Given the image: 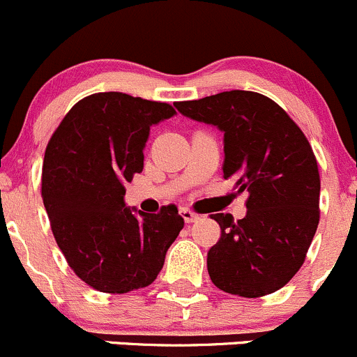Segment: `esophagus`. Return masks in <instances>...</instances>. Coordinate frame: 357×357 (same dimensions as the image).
<instances>
[{
    "mask_svg": "<svg viewBox=\"0 0 357 357\" xmlns=\"http://www.w3.org/2000/svg\"><path fill=\"white\" fill-rule=\"evenodd\" d=\"M181 215H183V219H185V222H188V224L200 219V215H198V213H195L193 210H190V208H181Z\"/></svg>",
    "mask_w": 357,
    "mask_h": 357,
    "instance_id": "34e87169",
    "label": "esophagus"
}]
</instances>
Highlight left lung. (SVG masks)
I'll use <instances>...</instances> for the list:
<instances>
[{
	"instance_id": "8db88e82",
	"label": "left lung",
	"mask_w": 357,
	"mask_h": 357,
	"mask_svg": "<svg viewBox=\"0 0 357 357\" xmlns=\"http://www.w3.org/2000/svg\"><path fill=\"white\" fill-rule=\"evenodd\" d=\"M176 109L224 133V178L246 191V217L213 213L220 239L207 268L220 291L260 298L284 287L305 261L320 220L317 157L279 104L248 90H231Z\"/></svg>"
}]
</instances>
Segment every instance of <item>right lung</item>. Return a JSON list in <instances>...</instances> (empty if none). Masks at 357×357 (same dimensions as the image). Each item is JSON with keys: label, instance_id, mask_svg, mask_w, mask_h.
<instances>
[{"label": "right lung", "instance_id": "1", "mask_svg": "<svg viewBox=\"0 0 357 357\" xmlns=\"http://www.w3.org/2000/svg\"><path fill=\"white\" fill-rule=\"evenodd\" d=\"M174 114L166 102L92 93L47 144L43 200L52 234L71 270L97 291L125 294L152 284L185 226L176 205L144 213L125 204V183L144 169L150 126Z\"/></svg>", "mask_w": 357, "mask_h": 357}]
</instances>
